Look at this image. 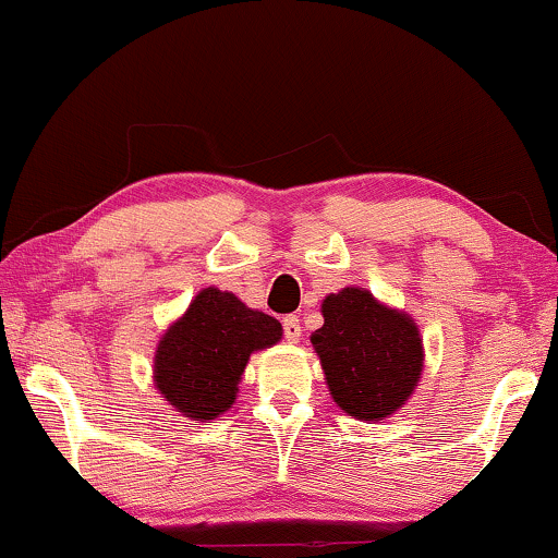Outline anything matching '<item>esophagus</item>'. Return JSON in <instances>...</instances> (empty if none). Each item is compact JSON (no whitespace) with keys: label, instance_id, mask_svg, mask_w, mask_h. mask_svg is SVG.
<instances>
[{"label":"esophagus","instance_id":"obj_1","mask_svg":"<svg viewBox=\"0 0 558 558\" xmlns=\"http://www.w3.org/2000/svg\"><path fill=\"white\" fill-rule=\"evenodd\" d=\"M281 325H284V338H287L289 342H300V338H302V325H300V317L289 315V317L281 319Z\"/></svg>","mask_w":558,"mask_h":558}]
</instances>
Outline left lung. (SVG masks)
I'll use <instances>...</instances> for the list:
<instances>
[{"instance_id": "left-lung-1", "label": "left lung", "mask_w": 558, "mask_h": 558, "mask_svg": "<svg viewBox=\"0 0 558 558\" xmlns=\"http://www.w3.org/2000/svg\"><path fill=\"white\" fill-rule=\"evenodd\" d=\"M325 325L310 335L332 401L348 416L380 422L416 391L424 342L414 317L368 289L345 287L323 300Z\"/></svg>"}]
</instances>
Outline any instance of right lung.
Returning a JSON list of instances; mask_svg holds the SVG:
<instances>
[{
    "label": "right lung",
    "mask_w": 558,
    "mask_h": 558,
    "mask_svg": "<svg viewBox=\"0 0 558 558\" xmlns=\"http://www.w3.org/2000/svg\"><path fill=\"white\" fill-rule=\"evenodd\" d=\"M281 332L279 319L205 287L157 342L155 388L180 416L218 418L235 403L251 353L277 345Z\"/></svg>",
    "instance_id": "1"
}]
</instances>
